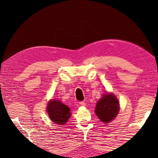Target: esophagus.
<instances>
[{"instance_id":"esophagus-1","label":"esophagus","mask_w":158,"mask_h":158,"mask_svg":"<svg viewBox=\"0 0 158 158\" xmlns=\"http://www.w3.org/2000/svg\"><path fill=\"white\" fill-rule=\"evenodd\" d=\"M79 105L81 106H85V103L83 101H81V102H79Z\"/></svg>"}]
</instances>
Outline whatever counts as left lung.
I'll return each mask as SVG.
<instances>
[{
    "label": "left lung",
    "mask_w": 158,
    "mask_h": 158,
    "mask_svg": "<svg viewBox=\"0 0 158 158\" xmlns=\"http://www.w3.org/2000/svg\"><path fill=\"white\" fill-rule=\"evenodd\" d=\"M119 102L112 94H105L97 102L95 112L101 122L109 123L119 113Z\"/></svg>",
    "instance_id": "8db88e82"
}]
</instances>
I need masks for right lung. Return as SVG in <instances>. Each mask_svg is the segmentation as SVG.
I'll return each instance as SVG.
<instances>
[{"mask_svg":"<svg viewBox=\"0 0 158 158\" xmlns=\"http://www.w3.org/2000/svg\"><path fill=\"white\" fill-rule=\"evenodd\" d=\"M48 112L50 119L58 124H64L70 117V109L59 100H53L48 105Z\"/></svg>","mask_w":158,"mask_h":158,"instance_id":"add662e5","label":"right lung"}]
</instances>
